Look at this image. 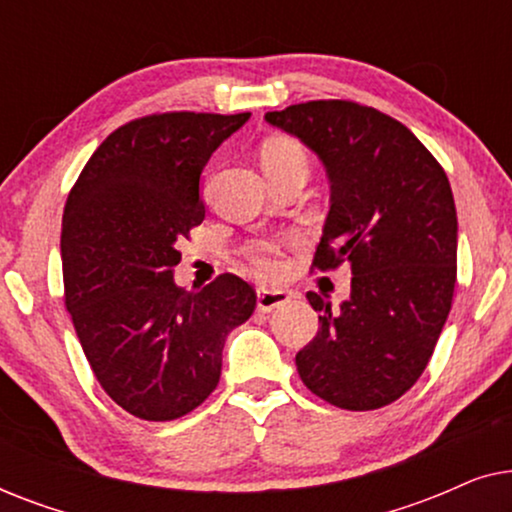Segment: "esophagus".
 <instances>
[{
	"instance_id": "esophagus-1",
	"label": "esophagus",
	"mask_w": 512,
	"mask_h": 512,
	"mask_svg": "<svg viewBox=\"0 0 512 512\" xmlns=\"http://www.w3.org/2000/svg\"><path fill=\"white\" fill-rule=\"evenodd\" d=\"M286 303H289V296L284 291H258V312H272Z\"/></svg>"
}]
</instances>
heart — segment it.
<instances>
[{
    "instance_id": "1",
    "label": "heart",
    "mask_w": 512,
    "mask_h": 512,
    "mask_svg": "<svg viewBox=\"0 0 512 512\" xmlns=\"http://www.w3.org/2000/svg\"><path fill=\"white\" fill-rule=\"evenodd\" d=\"M261 163L268 177L279 172H305L310 170L305 146L291 137H272L261 146ZM289 240H251L242 247V258L256 275L272 277L282 268V249Z\"/></svg>"
}]
</instances>
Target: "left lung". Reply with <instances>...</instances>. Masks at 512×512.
Wrapping results in <instances>:
<instances>
[{"label": "left lung", "instance_id": "8db88e82", "mask_svg": "<svg viewBox=\"0 0 512 512\" xmlns=\"http://www.w3.org/2000/svg\"><path fill=\"white\" fill-rule=\"evenodd\" d=\"M317 153L331 212L312 270L352 268V296L319 293V331L296 354L305 387L342 410H377L424 373L452 310L457 207L447 174L401 121L349 100L268 111Z\"/></svg>", "mask_w": 512, "mask_h": 512}]
</instances>
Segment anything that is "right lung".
I'll return each mask as SVG.
<instances>
[{
  "label": "right lung",
  "mask_w": 512,
  "mask_h": 512,
  "mask_svg": "<svg viewBox=\"0 0 512 512\" xmlns=\"http://www.w3.org/2000/svg\"><path fill=\"white\" fill-rule=\"evenodd\" d=\"M247 118H135L97 146L69 191L65 305L100 387L146 422L184 417L212 394L228 331L256 307V291L230 272L198 291L172 279L181 240L205 219L202 167Z\"/></svg>",
  "instance_id": "obj_1"
}]
</instances>
